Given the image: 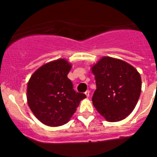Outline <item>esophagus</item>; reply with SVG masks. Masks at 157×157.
I'll use <instances>...</instances> for the list:
<instances>
[{
    "label": "esophagus",
    "mask_w": 157,
    "mask_h": 157,
    "mask_svg": "<svg viewBox=\"0 0 157 157\" xmlns=\"http://www.w3.org/2000/svg\"><path fill=\"white\" fill-rule=\"evenodd\" d=\"M85 95H86V97H89V96H90V92H89V90H86V91L85 92Z\"/></svg>",
    "instance_id": "1"
}]
</instances>
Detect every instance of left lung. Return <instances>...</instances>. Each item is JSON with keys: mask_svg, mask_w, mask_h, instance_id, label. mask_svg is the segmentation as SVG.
Returning <instances> with one entry per match:
<instances>
[{"mask_svg": "<svg viewBox=\"0 0 157 157\" xmlns=\"http://www.w3.org/2000/svg\"><path fill=\"white\" fill-rule=\"evenodd\" d=\"M96 90L93 104L109 122L121 121L135 108L141 92V77L125 61L103 57L92 67Z\"/></svg>", "mask_w": 157, "mask_h": 157, "instance_id": "obj_1", "label": "left lung"}]
</instances>
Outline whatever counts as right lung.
<instances>
[{
	"label": "right lung",
	"instance_id": "add662e5",
	"mask_svg": "<svg viewBox=\"0 0 157 157\" xmlns=\"http://www.w3.org/2000/svg\"><path fill=\"white\" fill-rule=\"evenodd\" d=\"M71 64L58 59L36 70L27 85V102L35 116L44 124L57 127L66 124L86 97L76 93L67 78Z\"/></svg>",
	"mask_w": 157,
	"mask_h": 157
}]
</instances>
